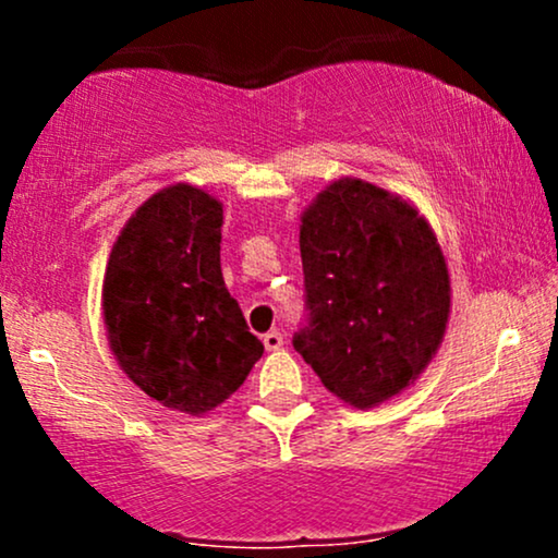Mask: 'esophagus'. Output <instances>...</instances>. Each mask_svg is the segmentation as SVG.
<instances>
[{
    "instance_id": "1",
    "label": "esophagus",
    "mask_w": 558,
    "mask_h": 558,
    "mask_svg": "<svg viewBox=\"0 0 558 558\" xmlns=\"http://www.w3.org/2000/svg\"><path fill=\"white\" fill-rule=\"evenodd\" d=\"M262 341H265L267 351H278L280 345H283V336H280L278 330H270V332H265V338H262Z\"/></svg>"
}]
</instances>
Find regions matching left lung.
<instances>
[{
	"instance_id": "1",
	"label": "left lung",
	"mask_w": 558,
	"mask_h": 558,
	"mask_svg": "<svg viewBox=\"0 0 558 558\" xmlns=\"http://www.w3.org/2000/svg\"><path fill=\"white\" fill-rule=\"evenodd\" d=\"M304 319L293 349L351 407L407 388L438 351L451 306L430 226L373 183L336 181L301 220Z\"/></svg>"
}]
</instances>
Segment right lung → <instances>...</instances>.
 <instances>
[{"label": "right lung", "mask_w": 558, "mask_h": 558, "mask_svg": "<svg viewBox=\"0 0 558 558\" xmlns=\"http://www.w3.org/2000/svg\"><path fill=\"white\" fill-rule=\"evenodd\" d=\"M222 207L194 185L159 191L128 220L105 275V325L146 396L202 414L241 388L265 345L220 270Z\"/></svg>", "instance_id": "add662e5"}]
</instances>
